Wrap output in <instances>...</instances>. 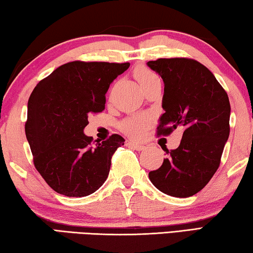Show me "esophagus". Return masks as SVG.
I'll list each match as a JSON object with an SVG mask.
<instances>
[{"mask_svg": "<svg viewBox=\"0 0 253 253\" xmlns=\"http://www.w3.org/2000/svg\"><path fill=\"white\" fill-rule=\"evenodd\" d=\"M126 146L127 147H132L135 151H142L145 148V146H142L141 144H138V142L134 141H126Z\"/></svg>", "mask_w": 253, "mask_h": 253, "instance_id": "1", "label": "esophagus"}]
</instances>
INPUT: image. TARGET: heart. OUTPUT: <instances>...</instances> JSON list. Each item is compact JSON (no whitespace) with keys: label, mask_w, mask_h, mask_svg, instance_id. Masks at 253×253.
<instances>
[{"label":"heart","mask_w":253,"mask_h":253,"mask_svg":"<svg viewBox=\"0 0 253 253\" xmlns=\"http://www.w3.org/2000/svg\"><path fill=\"white\" fill-rule=\"evenodd\" d=\"M134 76L141 87H144L151 82L155 81V80H159V76H157L155 73L149 71L148 68L145 67H139L135 69ZM149 124H151V118H149L148 115L142 114L130 116V118L124 120L122 124H121V127H122L124 132L129 134L130 137L137 138L147 129Z\"/></svg>","instance_id":"heart-1"}]
</instances>
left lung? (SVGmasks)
Here are the masks:
<instances>
[{
    "label": "left lung",
    "mask_w": 253,
    "mask_h": 253,
    "mask_svg": "<svg viewBox=\"0 0 253 253\" xmlns=\"http://www.w3.org/2000/svg\"><path fill=\"white\" fill-rule=\"evenodd\" d=\"M147 65L164 82L156 134L184 130L178 148L168 151L162 166L148 177L161 192L174 197L195 195L220 166L229 135L230 104L224 87L206 66L190 58H160Z\"/></svg>",
    "instance_id": "obj_1"
}]
</instances>
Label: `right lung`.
Masks as SVG:
<instances>
[{"label":"right lung","mask_w":253,"mask_h":253,"mask_svg":"<svg viewBox=\"0 0 253 253\" xmlns=\"http://www.w3.org/2000/svg\"><path fill=\"white\" fill-rule=\"evenodd\" d=\"M129 63L75 60L40 81L28 99L25 132L36 170L54 192L82 197L102 186L120 134L97 141L83 133L87 116L105 109L106 92ZM97 141V140H96Z\"/></svg>","instance_id":"obj_1"}]
</instances>
